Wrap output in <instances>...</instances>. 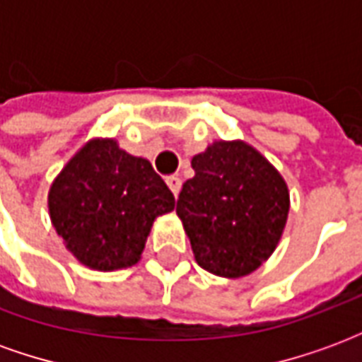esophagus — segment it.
Instances as JSON below:
<instances>
[{"label":"esophagus","mask_w":362,"mask_h":362,"mask_svg":"<svg viewBox=\"0 0 362 362\" xmlns=\"http://www.w3.org/2000/svg\"><path fill=\"white\" fill-rule=\"evenodd\" d=\"M166 184H168V188H170V192H173L174 196H178V192H180L182 188V180L178 178V176H166Z\"/></svg>","instance_id":"34e87169"}]
</instances>
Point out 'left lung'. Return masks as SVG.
Instances as JSON below:
<instances>
[{
    "label": "left lung",
    "mask_w": 362,
    "mask_h": 362,
    "mask_svg": "<svg viewBox=\"0 0 362 362\" xmlns=\"http://www.w3.org/2000/svg\"><path fill=\"white\" fill-rule=\"evenodd\" d=\"M196 176L182 186L176 213L196 262L223 277L248 275L279 243L288 213L281 174L240 141H217L192 158Z\"/></svg>",
    "instance_id": "obj_1"
}]
</instances>
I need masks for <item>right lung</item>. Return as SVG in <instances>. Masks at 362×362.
<instances>
[{"label": "right lung", "mask_w": 362, "mask_h": 362, "mask_svg": "<svg viewBox=\"0 0 362 362\" xmlns=\"http://www.w3.org/2000/svg\"><path fill=\"white\" fill-rule=\"evenodd\" d=\"M48 205L67 250L85 266L110 272L137 264L153 221L173 211L174 196L149 160L96 139L52 184Z\"/></svg>", "instance_id": "right-lung-1"}]
</instances>
